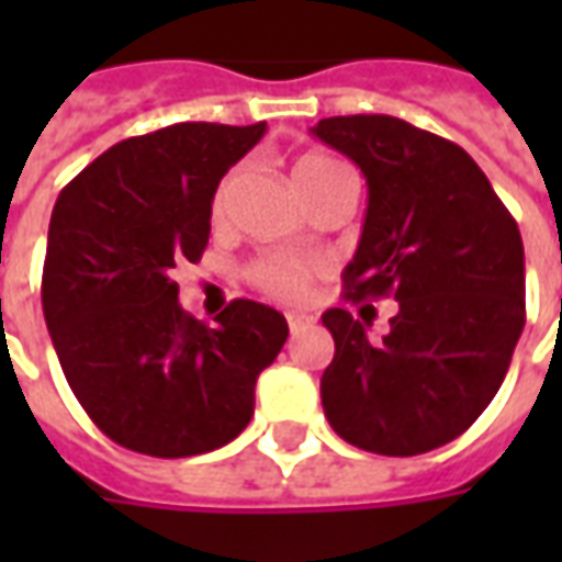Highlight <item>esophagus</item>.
Listing matches in <instances>:
<instances>
[{"mask_svg":"<svg viewBox=\"0 0 562 562\" xmlns=\"http://www.w3.org/2000/svg\"><path fill=\"white\" fill-rule=\"evenodd\" d=\"M285 322H289V330L297 334V330H304L306 325H313V316H306V313H285Z\"/></svg>","mask_w":562,"mask_h":562,"instance_id":"34e87169","label":"esophagus"}]
</instances>
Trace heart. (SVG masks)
<instances>
[{
  "label": "heart",
  "instance_id": "obj_1",
  "mask_svg": "<svg viewBox=\"0 0 562 562\" xmlns=\"http://www.w3.org/2000/svg\"><path fill=\"white\" fill-rule=\"evenodd\" d=\"M340 177H349V171L342 168L340 161H334L330 156H322V153H304L297 156L292 165V180L294 186L301 189V195L310 201L316 195L318 189H325L330 180H340ZM234 192V173H228L216 192H213V201H210V216L213 222L225 220L228 213V204H232ZM249 280L256 282L258 289L270 297H280V301H301L306 294V280H310V265H301V261H292V258H261L249 268Z\"/></svg>",
  "mask_w": 562,
  "mask_h": 562
}]
</instances>
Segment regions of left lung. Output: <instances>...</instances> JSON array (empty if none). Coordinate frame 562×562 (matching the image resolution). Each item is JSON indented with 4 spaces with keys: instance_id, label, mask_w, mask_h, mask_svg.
<instances>
[{
    "instance_id": "left-lung-1",
    "label": "left lung",
    "mask_w": 562,
    "mask_h": 562,
    "mask_svg": "<svg viewBox=\"0 0 562 562\" xmlns=\"http://www.w3.org/2000/svg\"><path fill=\"white\" fill-rule=\"evenodd\" d=\"M313 135L367 177L364 232L346 297L394 294L370 342L349 310L322 313L334 361L322 406L346 442L413 458L458 439L494 401L524 330L518 222L458 144L385 114L328 116Z\"/></svg>"
}]
</instances>
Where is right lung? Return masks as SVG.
I'll return each mask as SVG.
<instances>
[{"label":"right lung","instance_id":"right-lung-1","mask_svg":"<svg viewBox=\"0 0 562 562\" xmlns=\"http://www.w3.org/2000/svg\"><path fill=\"white\" fill-rule=\"evenodd\" d=\"M265 132L165 126L104 149L56 198L44 322L80 406L123 448L192 458L252 418L285 316L240 297L204 325L180 306L171 270L201 258L216 186Z\"/></svg>","mask_w":562,"mask_h":562}]
</instances>
